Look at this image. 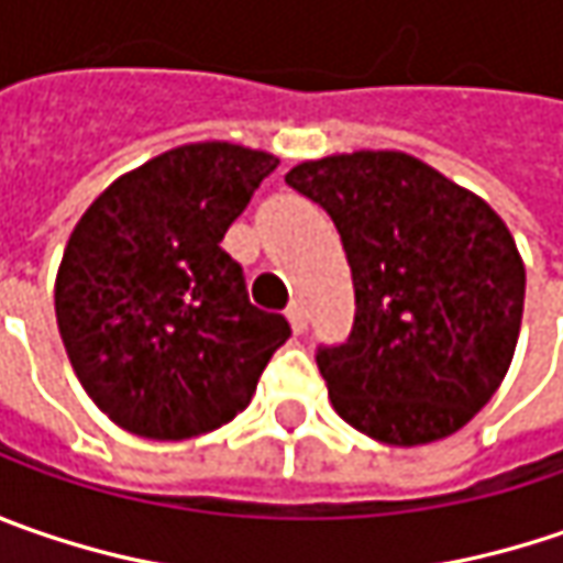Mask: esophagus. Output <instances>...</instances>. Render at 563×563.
<instances>
[{"label":"esophagus","mask_w":563,"mask_h":563,"mask_svg":"<svg viewBox=\"0 0 563 563\" xmlns=\"http://www.w3.org/2000/svg\"><path fill=\"white\" fill-rule=\"evenodd\" d=\"M286 318H289V324L296 333H306L308 330V311L302 302H292V306L286 308Z\"/></svg>","instance_id":"1"}]
</instances>
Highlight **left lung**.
<instances>
[{
    "mask_svg": "<svg viewBox=\"0 0 563 563\" xmlns=\"http://www.w3.org/2000/svg\"><path fill=\"white\" fill-rule=\"evenodd\" d=\"M286 185L328 210L353 271V333L318 350L340 419L394 448L460 431L520 336L526 267L507 223L404 151L306 159Z\"/></svg>",
    "mask_w": 563,
    "mask_h": 563,
    "instance_id": "1",
    "label": "left lung"
}]
</instances>
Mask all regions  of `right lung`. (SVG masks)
<instances>
[{
  "label": "right lung",
  "mask_w": 563,
  "mask_h": 563,
  "mask_svg": "<svg viewBox=\"0 0 563 563\" xmlns=\"http://www.w3.org/2000/svg\"><path fill=\"white\" fill-rule=\"evenodd\" d=\"M277 163L230 141L183 144L119 176L75 223L56 321L87 397L119 428L185 441L252 404L289 324L249 302L220 242Z\"/></svg>",
  "instance_id": "add662e5"
}]
</instances>
